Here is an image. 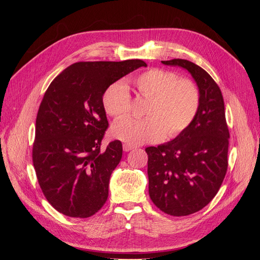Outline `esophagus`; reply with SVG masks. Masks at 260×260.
<instances>
[{"label": "esophagus", "mask_w": 260, "mask_h": 260, "mask_svg": "<svg viewBox=\"0 0 260 260\" xmlns=\"http://www.w3.org/2000/svg\"><path fill=\"white\" fill-rule=\"evenodd\" d=\"M122 148H123V151H124V152H130V151H131V149H133V148H135V146L125 143V144H123V145H122Z\"/></svg>", "instance_id": "esophagus-1"}]
</instances>
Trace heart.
<instances>
[{"label": "heart", "mask_w": 260, "mask_h": 260, "mask_svg": "<svg viewBox=\"0 0 260 260\" xmlns=\"http://www.w3.org/2000/svg\"><path fill=\"white\" fill-rule=\"evenodd\" d=\"M167 70L153 68L133 80L138 93L148 100L145 119L122 118L112 127V136L125 143L138 145L158 142L167 133L176 137L192 123L199 112L201 95L198 86L188 79H177ZM102 103L112 117L127 115L131 96L123 82H114L103 93Z\"/></svg>", "instance_id": "b5f03b06"}]
</instances>
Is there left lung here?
Listing matches in <instances>:
<instances>
[{
  "mask_svg": "<svg viewBox=\"0 0 260 260\" xmlns=\"http://www.w3.org/2000/svg\"><path fill=\"white\" fill-rule=\"evenodd\" d=\"M164 65L187 70L198 85L199 112L174 140L145 148L148 156V193L165 214H194L218 193L228 168V129L221 91L210 75L194 62L175 58Z\"/></svg>",
  "mask_w": 260,
  "mask_h": 260,
  "instance_id": "obj_1",
  "label": "left lung"
}]
</instances>
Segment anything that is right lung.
I'll use <instances>...</instances> for the list:
<instances>
[{"mask_svg":"<svg viewBox=\"0 0 260 260\" xmlns=\"http://www.w3.org/2000/svg\"><path fill=\"white\" fill-rule=\"evenodd\" d=\"M143 66L146 62L141 59L75 62L44 93L32 161L44 196L60 214L88 218L107 201L122 144L115 140L102 152L108 127L102 98L108 85Z\"/></svg>","mask_w":260,"mask_h":260,"instance_id":"right-lung-1","label":"right lung"}]
</instances>
